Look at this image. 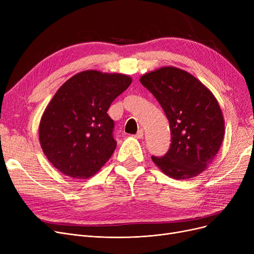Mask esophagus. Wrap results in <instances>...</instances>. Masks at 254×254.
<instances>
[{
  "label": "esophagus",
  "instance_id": "obj_1",
  "mask_svg": "<svg viewBox=\"0 0 254 254\" xmlns=\"http://www.w3.org/2000/svg\"><path fill=\"white\" fill-rule=\"evenodd\" d=\"M135 137L138 138V139H142V138L144 137V131H143V129H139L137 134L135 135Z\"/></svg>",
  "mask_w": 254,
  "mask_h": 254
}]
</instances>
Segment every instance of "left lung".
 I'll list each match as a JSON object with an SVG mask.
<instances>
[{"label":"left lung","mask_w":254,"mask_h":254,"mask_svg":"<svg viewBox=\"0 0 254 254\" xmlns=\"http://www.w3.org/2000/svg\"><path fill=\"white\" fill-rule=\"evenodd\" d=\"M140 82L161 104L170 124L171 144L164 156H151L166 175L190 179L207 169L224 135L220 107L212 92L191 74L164 66Z\"/></svg>","instance_id":"8db88e82"}]
</instances>
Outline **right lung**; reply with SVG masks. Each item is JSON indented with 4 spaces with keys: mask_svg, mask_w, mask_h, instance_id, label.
I'll return each instance as SVG.
<instances>
[{
    "mask_svg": "<svg viewBox=\"0 0 254 254\" xmlns=\"http://www.w3.org/2000/svg\"><path fill=\"white\" fill-rule=\"evenodd\" d=\"M130 83L127 75L90 70L60 87L39 127L40 144L53 167L85 179L107 163L116 148L114 122L107 111Z\"/></svg>",
    "mask_w": 254,
    "mask_h": 254,
    "instance_id": "right-lung-1",
    "label": "right lung"
}]
</instances>
